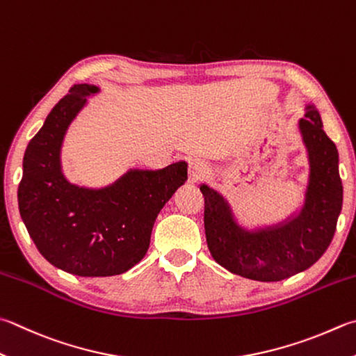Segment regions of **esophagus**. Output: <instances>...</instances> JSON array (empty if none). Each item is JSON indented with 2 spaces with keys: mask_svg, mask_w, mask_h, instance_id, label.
<instances>
[{
  "mask_svg": "<svg viewBox=\"0 0 356 356\" xmlns=\"http://www.w3.org/2000/svg\"><path fill=\"white\" fill-rule=\"evenodd\" d=\"M209 173V167L201 159H192L189 163V181L191 183H198L204 179Z\"/></svg>",
  "mask_w": 356,
  "mask_h": 356,
  "instance_id": "esophagus-1",
  "label": "esophagus"
}]
</instances>
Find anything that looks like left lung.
Here are the masks:
<instances>
[{"label":"left lung","mask_w":356,"mask_h":356,"mask_svg":"<svg viewBox=\"0 0 356 356\" xmlns=\"http://www.w3.org/2000/svg\"><path fill=\"white\" fill-rule=\"evenodd\" d=\"M310 159L305 204L288 223L248 232L232 218L225 198L211 187L204 197V229L212 257L227 271L260 282H279L305 271L321 259L337 231L343 207L338 150L325 135L319 113L308 106L299 120Z\"/></svg>","instance_id":"8db88e82"}]
</instances>
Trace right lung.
<instances>
[{"mask_svg":"<svg viewBox=\"0 0 356 356\" xmlns=\"http://www.w3.org/2000/svg\"><path fill=\"white\" fill-rule=\"evenodd\" d=\"M97 88L80 83L58 100L31 139L23 159L18 206L40 254L83 277L122 274L145 256L163 206L187 179V164L131 170L106 189L70 184L60 170V145L74 116Z\"/></svg>","mask_w":356,"mask_h":356,"instance_id":"right-lung-1","label":"right lung"}]
</instances>
